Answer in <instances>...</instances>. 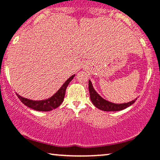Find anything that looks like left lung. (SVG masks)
I'll list each match as a JSON object with an SVG mask.
<instances>
[{"mask_svg": "<svg viewBox=\"0 0 160 160\" xmlns=\"http://www.w3.org/2000/svg\"><path fill=\"white\" fill-rule=\"evenodd\" d=\"M88 90H89L90 99L92 100V103L94 104V106H95V107H97L98 108L100 109V110L104 111V112H118V111L123 110V109L131 106L134 102H135V101L137 100L136 98L135 100L131 101V102L120 104L109 102V101L102 98L95 91L90 80H88Z\"/></svg>", "mask_w": 160, "mask_h": 160, "instance_id": "8db88e82", "label": "left lung"}]
</instances>
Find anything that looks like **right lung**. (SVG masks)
I'll use <instances>...</instances> for the list:
<instances>
[{
	"label": "right lung",
	"instance_id": "add662e5",
	"mask_svg": "<svg viewBox=\"0 0 160 160\" xmlns=\"http://www.w3.org/2000/svg\"><path fill=\"white\" fill-rule=\"evenodd\" d=\"M75 74H73L66 81L62 84V86L60 87V89L55 94H54L51 98L46 99V100H32L29 99L23 98L20 96L18 94H17L18 98L20 99V100L26 106L29 107L30 108L34 109L35 111H39V112H49V111L53 110L60 106L62 101L64 100L65 97L66 89L67 88L68 85L72 81V79L74 78Z\"/></svg>",
	"mask_w": 160,
	"mask_h": 160
}]
</instances>
